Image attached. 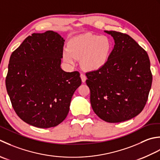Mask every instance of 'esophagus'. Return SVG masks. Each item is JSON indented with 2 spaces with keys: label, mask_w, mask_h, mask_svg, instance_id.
<instances>
[{
  "label": "esophagus",
  "mask_w": 160,
  "mask_h": 160,
  "mask_svg": "<svg viewBox=\"0 0 160 160\" xmlns=\"http://www.w3.org/2000/svg\"><path fill=\"white\" fill-rule=\"evenodd\" d=\"M80 77H81V81H82V82H83V83L86 82V76L85 75V74H80Z\"/></svg>",
  "instance_id": "34e87169"
}]
</instances>
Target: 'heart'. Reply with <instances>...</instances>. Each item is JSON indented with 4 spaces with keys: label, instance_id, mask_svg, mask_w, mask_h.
I'll return each instance as SVG.
<instances>
[{
    "label": "heart",
    "instance_id": "1",
    "mask_svg": "<svg viewBox=\"0 0 160 160\" xmlns=\"http://www.w3.org/2000/svg\"><path fill=\"white\" fill-rule=\"evenodd\" d=\"M112 48V41L107 36L85 34L70 39L68 48L63 50V58L70 65H74L77 59H81L84 70L94 71L106 64Z\"/></svg>",
    "mask_w": 160,
    "mask_h": 160
}]
</instances>
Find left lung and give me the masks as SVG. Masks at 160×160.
Returning a JSON list of instances; mask_svg holds the SVG:
<instances>
[{
  "instance_id": "obj_1",
  "label": "left lung",
  "mask_w": 160,
  "mask_h": 160,
  "mask_svg": "<svg viewBox=\"0 0 160 160\" xmlns=\"http://www.w3.org/2000/svg\"><path fill=\"white\" fill-rule=\"evenodd\" d=\"M115 46L106 64L87 72L90 103L103 121L119 123L138 115L148 100L152 77L148 54L128 34L104 31Z\"/></svg>"
}]
</instances>
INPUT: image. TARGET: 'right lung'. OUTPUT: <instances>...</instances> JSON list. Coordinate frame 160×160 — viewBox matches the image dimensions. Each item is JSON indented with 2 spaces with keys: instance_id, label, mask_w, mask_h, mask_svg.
<instances>
[{
  "instance_id": "1",
  "label": "right lung",
  "mask_w": 160,
  "mask_h": 160,
  "mask_svg": "<svg viewBox=\"0 0 160 160\" xmlns=\"http://www.w3.org/2000/svg\"><path fill=\"white\" fill-rule=\"evenodd\" d=\"M64 42L53 31L34 33L9 58L5 85L13 108L22 121L37 128L63 122L81 84L79 72L61 68Z\"/></svg>"
}]
</instances>
